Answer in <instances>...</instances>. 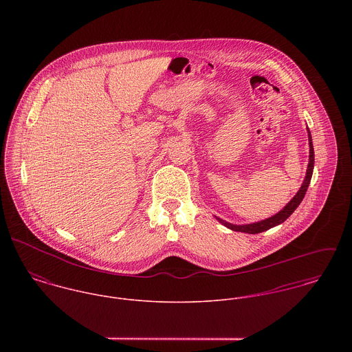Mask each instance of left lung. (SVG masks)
Masks as SVG:
<instances>
[{"mask_svg": "<svg viewBox=\"0 0 352 352\" xmlns=\"http://www.w3.org/2000/svg\"><path fill=\"white\" fill-rule=\"evenodd\" d=\"M309 164H307V170H306V176H305V180L302 183L301 188L300 191L296 194V197L289 201L283 210H280L278 214L264 219V221H260V222H254V223H248V225H233V223H229L221 218H217L222 225H225L226 228L234 230V232H243V233H250V234H257V233H261L264 230H268L276 225H280L282 222H285L293 212L294 210L300 206L306 191H307V187L310 184V179H311V175H313V166H314V151H313V144H311V135L309 133Z\"/></svg>", "mask_w": 352, "mask_h": 352, "instance_id": "1", "label": "left lung"}]
</instances>
